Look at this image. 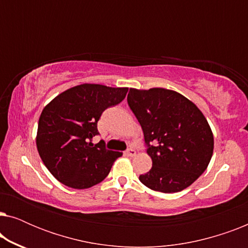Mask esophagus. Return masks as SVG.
Listing matches in <instances>:
<instances>
[{"instance_id": "1", "label": "esophagus", "mask_w": 248, "mask_h": 248, "mask_svg": "<svg viewBox=\"0 0 248 248\" xmlns=\"http://www.w3.org/2000/svg\"><path fill=\"white\" fill-rule=\"evenodd\" d=\"M125 155H127V157H134L135 155H137V151L134 150V149H127L126 151H125Z\"/></svg>"}]
</instances>
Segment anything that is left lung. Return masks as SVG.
I'll list each match as a JSON object with an SVG mask.
<instances>
[{
	"instance_id": "left-lung-1",
	"label": "left lung",
	"mask_w": 248,
	"mask_h": 248,
	"mask_svg": "<svg viewBox=\"0 0 248 248\" xmlns=\"http://www.w3.org/2000/svg\"><path fill=\"white\" fill-rule=\"evenodd\" d=\"M127 104L152 159L140 182L162 193L188 187L204 172L213 154V134L202 111L183 94L164 88H131Z\"/></svg>"
}]
</instances>
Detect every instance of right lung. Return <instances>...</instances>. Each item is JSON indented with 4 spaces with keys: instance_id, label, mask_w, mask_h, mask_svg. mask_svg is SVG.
<instances>
[{
    "instance_id": "right-lung-1",
    "label": "right lung",
    "mask_w": 248,
    "mask_h": 248,
    "mask_svg": "<svg viewBox=\"0 0 248 248\" xmlns=\"http://www.w3.org/2000/svg\"><path fill=\"white\" fill-rule=\"evenodd\" d=\"M128 88L83 83L54 98L40 114L36 144L44 165L54 177L72 188L103 182L122 152L106 149L97 123L107 108L120 104Z\"/></svg>"
}]
</instances>
